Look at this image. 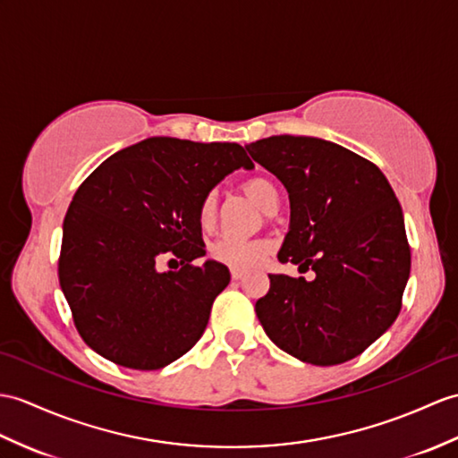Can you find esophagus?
Returning a JSON list of instances; mask_svg holds the SVG:
<instances>
[{
	"label": "esophagus",
	"instance_id": "obj_1",
	"mask_svg": "<svg viewBox=\"0 0 458 458\" xmlns=\"http://www.w3.org/2000/svg\"><path fill=\"white\" fill-rule=\"evenodd\" d=\"M230 275H232V279H233V281H240V279L243 277V271H240V269H232V273H230Z\"/></svg>",
	"mask_w": 458,
	"mask_h": 458
}]
</instances>
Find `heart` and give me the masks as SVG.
<instances>
[{"instance_id": "1", "label": "heart", "mask_w": 458, "mask_h": 458, "mask_svg": "<svg viewBox=\"0 0 458 458\" xmlns=\"http://www.w3.org/2000/svg\"><path fill=\"white\" fill-rule=\"evenodd\" d=\"M243 191H246V195L261 210L267 207V203L275 195H279L277 187H275L271 181L265 177H253V179L246 181ZM215 215H216V195L207 193L199 205L200 226H205V228L210 226L212 220H215ZM210 251H212V255H215V259H218L225 265H230V267L250 269V267H253V265H258L265 258V255H267L269 248H267V243L261 240L222 236L220 240L212 243Z\"/></svg>"}]
</instances>
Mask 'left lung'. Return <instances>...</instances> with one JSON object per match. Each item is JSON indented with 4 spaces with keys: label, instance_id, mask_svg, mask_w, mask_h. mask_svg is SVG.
<instances>
[{
    "label": "left lung",
    "instance_id": "obj_1",
    "mask_svg": "<svg viewBox=\"0 0 458 458\" xmlns=\"http://www.w3.org/2000/svg\"><path fill=\"white\" fill-rule=\"evenodd\" d=\"M246 150L289 193L279 261L316 273L314 281L269 275L255 314L271 342L302 363H345L402 306L410 246L394 191L375 164L322 138L269 136Z\"/></svg>",
    "mask_w": 458,
    "mask_h": 458
}]
</instances>
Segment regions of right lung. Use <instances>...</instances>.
Here are the masks:
<instances>
[{
    "label": "right lung",
    "instance_id": "add662e5",
    "mask_svg": "<svg viewBox=\"0 0 458 458\" xmlns=\"http://www.w3.org/2000/svg\"><path fill=\"white\" fill-rule=\"evenodd\" d=\"M251 169L233 142L152 136L95 169L62 226L58 277L83 342L113 363L164 369L193 347L230 283L226 265L203 258L199 205L236 169ZM164 254L182 259L159 272Z\"/></svg>",
    "mask_w": 458,
    "mask_h": 458
}]
</instances>
